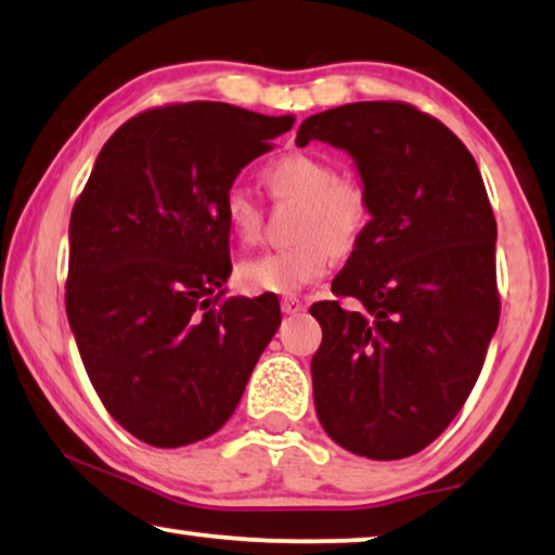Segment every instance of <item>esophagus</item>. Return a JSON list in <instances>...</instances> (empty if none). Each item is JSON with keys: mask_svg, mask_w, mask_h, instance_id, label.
I'll use <instances>...</instances> for the list:
<instances>
[{"mask_svg": "<svg viewBox=\"0 0 555 555\" xmlns=\"http://www.w3.org/2000/svg\"><path fill=\"white\" fill-rule=\"evenodd\" d=\"M305 305L302 300H297V297H285L283 300V312L285 315H297V312H302Z\"/></svg>", "mask_w": 555, "mask_h": 555, "instance_id": "1", "label": "esophagus"}]
</instances>
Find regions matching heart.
I'll return each instance as SVG.
<instances>
[{
    "mask_svg": "<svg viewBox=\"0 0 555 555\" xmlns=\"http://www.w3.org/2000/svg\"><path fill=\"white\" fill-rule=\"evenodd\" d=\"M264 180L275 197L300 203L295 222L297 243L245 260L237 278L247 293L293 295L323 278L337 253L356 247L371 220V203L363 184L337 178L331 163L305 152L275 159ZM222 215L232 235L243 243L260 237L262 212L247 184L232 182L224 190Z\"/></svg>",
    "mask_w": 555,
    "mask_h": 555,
    "instance_id": "obj_1",
    "label": "heart"
}]
</instances>
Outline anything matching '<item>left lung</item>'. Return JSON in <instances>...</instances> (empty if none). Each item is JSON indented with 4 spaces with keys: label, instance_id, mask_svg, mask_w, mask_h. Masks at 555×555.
Returning a JSON list of instances; mask_svg holds the SVG:
<instances>
[{
    "label": "left lung",
    "instance_id": "obj_1",
    "mask_svg": "<svg viewBox=\"0 0 555 555\" xmlns=\"http://www.w3.org/2000/svg\"><path fill=\"white\" fill-rule=\"evenodd\" d=\"M345 150L371 203L323 327L312 396L345 451L398 461L430 446L468 400L498 327L495 218L476 159L436 117L405 102L318 112L297 147Z\"/></svg>",
    "mask_w": 555,
    "mask_h": 555
}]
</instances>
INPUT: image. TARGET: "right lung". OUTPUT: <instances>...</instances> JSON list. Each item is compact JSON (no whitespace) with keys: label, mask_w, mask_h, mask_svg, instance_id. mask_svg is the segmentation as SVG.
<instances>
[{"label":"right lung","mask_w":555,"mask_h":555,"mask_svg":"<svg viewBox=\"0 0 555 555\" xmlns=\"http://www.w3.org/2000/svg\"><path fill=\"white\" fill-rule=\"evenodd\" d=\"M295 117L224 102L157 107L104 142L69 220L67 318L109 415L155 448L218 433L280 327L228 297L222 197Z\"/></svg>","instance_id":"obj_1"}]
</instances>
